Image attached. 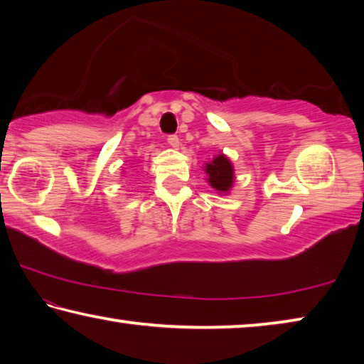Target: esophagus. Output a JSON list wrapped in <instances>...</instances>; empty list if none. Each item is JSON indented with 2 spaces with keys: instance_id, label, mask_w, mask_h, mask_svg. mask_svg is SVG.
<instances>
[{
  "instance_id": "1",
  "label": "esophagus",
  "mask_w": 364,
  "mask_h": 364,
  "mask_svg": "<svg viewBox=\"0 0 364 364\" xmlns=\"http://www.w3.org/2000/svg\"><path fill=\"white\" fill-rule=\"evenodd\" d=\"M167 143L176 149V147H180V138H178L176 134H170V136L167 138Z\"/></svg>"
}]
</instances>
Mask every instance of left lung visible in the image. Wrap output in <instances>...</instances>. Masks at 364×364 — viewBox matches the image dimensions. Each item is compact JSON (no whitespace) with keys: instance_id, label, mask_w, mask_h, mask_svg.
I'll use <instances>...</instances> for the list:
<instances>
[{"instance_id":"obj_1","label":"left lung","mask_w":364,"mask_h":364,"mask_svg":"<svg viewBox=\"0 0 364 364\" xmlns=\"http://www.w3.org/2000/svg\"><path fill=\"white\" fill-rule=\"evenodd\" d=\"M205 173L208 175V183L213 189H217L218 193H228L231 189L234 181V170L230 162V159L223 154H220L218 157H215L212 162L205 165Z\"/></svg>"}]
</instances>
